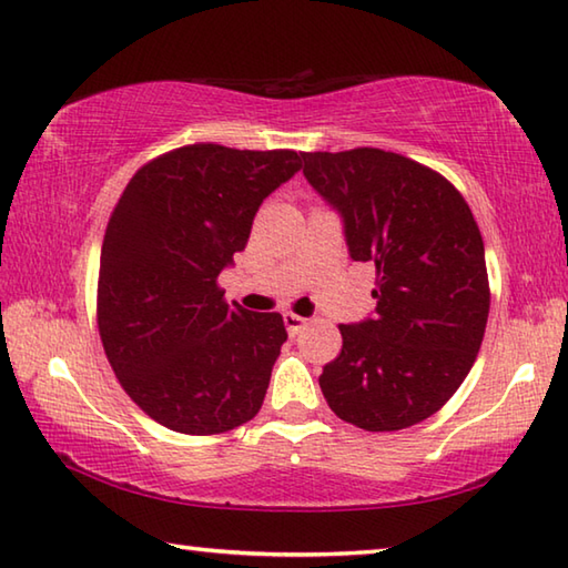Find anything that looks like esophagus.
<instances>
[{"mask_svg":"<svg viewBox=\"0 0 568 568\" xmlns=\"http://www.w3.org/2000/svg\"><path fill=\"white\" fill-rule=\"evenodd\" d=\"M283 323H285L287 333L297 335V333H301V329L307 325V320L301 317V315H295V313H283Z\"/></svg>","mask_w":568,"mask_h":568,"instance_id":"obj_1","label":"esophagus"}]
</instances>
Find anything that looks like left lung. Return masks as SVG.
<instances>
[{
  "mask_svg": "<svg viewBox=\"0 0 568 568\" xmlns=\"http://www.w3.org/2000/svg\"><path fill=\"white\" fill-rule=\"evenodd\" d=\"M305 179L337 209L353 261L375 265V317L339 325L320 389L367 432L417 425L469 375L489 317L484 241L442 173L383 149L303 153Z\"/></svg>",
  "mask_w": 568,
  "mask_h": 568,
  "instance_id": "obj_1",
  "label": "left lung"
}]
</instances>
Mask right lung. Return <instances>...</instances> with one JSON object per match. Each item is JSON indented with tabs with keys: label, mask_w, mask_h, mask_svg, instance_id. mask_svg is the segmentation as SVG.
Segmentation results:
<instances>
[{
	"label": "right lung",
	"mask_w": 568,
	"mask_h": 568,
	"mask_svg": "<svg viewBox=\"0 0 568 568\" xmlns=\"http://www.w3.org/2000/svg\"><path fill=\"white\" fill-rule=\"evenodd\" d=\"M303 153L191 143L133 173L101 245L97 323L121 387L159 425L221 435L263 405L281 313L229 305L219 275L245 248L261 203Z\"/></svg>",
	"instance_id": "add662e5"
}]
</instances>
